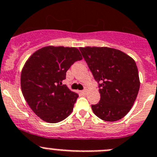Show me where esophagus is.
<instances>
[{
	"instance_id": "1",
	"label": "esophagus",
	"mask_w": 157,
	"mask_h": 157,
	"mask_svg": "<svg viewBox=\"0 0 157 157\" xmlns=\"http://www.w3.org/2000/svg\"><path fill=\"white\" fill-rule=\"evenodd\" d=\"M80 93H81V94H86V90H83V91H80Z\"/></svg>"
}]
</instances>
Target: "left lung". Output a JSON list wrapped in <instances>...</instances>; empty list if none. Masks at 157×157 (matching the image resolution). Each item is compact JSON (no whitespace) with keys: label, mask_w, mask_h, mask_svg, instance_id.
<instances>
[{"label":"left lung","mask_w":157,"mask_h":157,"mask_svg":"<svg viewBox=\"0 0 157 157\" xmlns=\"http://www.w3.org/2000/svg\"><path fill=\"white\" fill-rule=\"evenodd\" d=\"M94 80L101 99L91 105L102 121L114 122L131 110L138 95L140 80L135 60L118 49L107 47L79 48Z\"/></svg>","instance_id":"1"}]
</instances>
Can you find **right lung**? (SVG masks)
<instances>
[{
  "label": "right lung",
  "mask_w": 157,
  "mask_h": 157,
  "mask_svg": "<svg viewBox=\"0 0 157 157\" xmlns=\"http://www.w3.org/2000/svg\"><path fill=\"white\" fill-rule=\"evenodd\" d=\"M81 59L76 48L46 46L36 51L24 65L20 79L22 94L45 122H60L73 111L79 95L63 84V80L70 66Z\"/></svg>",
  "instance_id": "obj_1"
}]
</instances>
